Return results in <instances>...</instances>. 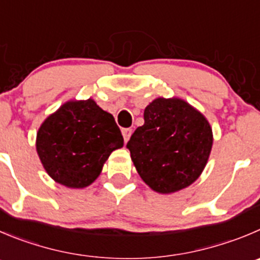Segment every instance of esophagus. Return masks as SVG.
<instances>
[{
	"label": "esophagus",
	"instance_id": "esophagus-1",
	"mask_svg": "<svg viewBox=\"0 0 260 260\" xmlns=\"http://www.w3.org/2000/svg\"><path fill=\"white\" fill-rule=\"evenodd\" d=\"M132 134H133L132 128H122V137H123V140H125V143L128 142Z\"/></svg>",
	"mask_w": 260,
	"mask_h": 260
}]
</instances>
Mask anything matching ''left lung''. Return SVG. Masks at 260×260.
<instances>
[{
	"label": "left lung",
	"mask_w": 260,
	"mask_h": 260,
	"mask_svg": "<svg viewBox=\"0 0 260 260\" xmlns=\"http://www.w3.org/2000/svg\"><path fill=\"white\" fill-rule=\"evenodd\" d=\"M212 145L206 116L181 98L158 97L145 107L144 125L126 148L143 181L159 194H172L197 181Z\"/></svg>",
	"instance_id": "1"
}]
</instances>
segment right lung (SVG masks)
Returning a JSON list of instances; mask_svg holds the SVG:
<instances>
[{"label":"right lung","mask_w":260,"mask_h":260,"mask_svg":"<svg viewBox=\"0 0 260 260\" xmlns=\"http://www.w3.org/2000/svg\"><path fill=\"white\" fill-rule=\"evenodd\" d=\"M123 138L111 113L94 100H71L48 116L37 133L36 149L52 180L83 189L97 180Z\"/></svg>","instance_id":"add662e5"}]
</instances>
